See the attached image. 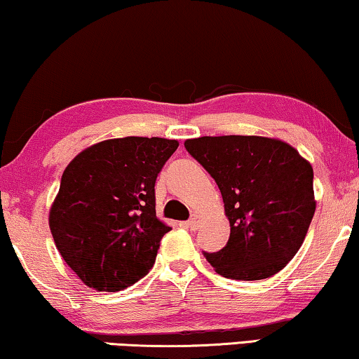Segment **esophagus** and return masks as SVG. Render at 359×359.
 Listing matches in <instances>:
<instances>
[{
  "label": "esophagus",
  "mask_w": 359,
  "mask_h": 359,
  "mask_svg": "<svg viewBox=\"0 0 359 359\" xmlns=\"http://www.w3.org/2000/svg\"><path fill=\"white\" fill-rule=\"evenodd\" d=\"M198 226H200V216H196V214H194L190 221L187 222V227H189L190 231H196Z\"/></svg>",
  "instance_id": "34e87169"
}]
</instances>
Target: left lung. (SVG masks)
<instances>
[{
	"label": "left lung",
	"mask_w": 359,
	"mask_h": 359,
	"mask_svg": "<svg viewBox=\"0 0 359 359\" xmlns=\"http://www.w3.org/2000/svg\"><path fill=\"white\" fill-rule=\"evenodd\" d=\"M185 148L221 190L231 224L227 245L205 253L222 277L261 280L288 264L316 211L313 168L279 138L200 137Z\"/></svg>",
	"instance_id": "left-lung-1"
}]
</instances>
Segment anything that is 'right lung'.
Wrapping results in <instances>:
<instances>
[{
    "label": "right lung",
    "instance_id": "right-lung-1",
    "mask_svg": "<svg viewBox=\"0 0 359 359\" xmlns=\"http://www.w3.org/2000/svg\"><path fill=\"white\" fill-rule=\"evenodd\" d=\"M177 147L159 137L111 138L67 164L50 229L62 259L87 287L124 290L153 267L170 231L156 217L154 182Z\"/></svg>",
    "mask_w": 359,
    "mask_h": 359
}]
</instances>
